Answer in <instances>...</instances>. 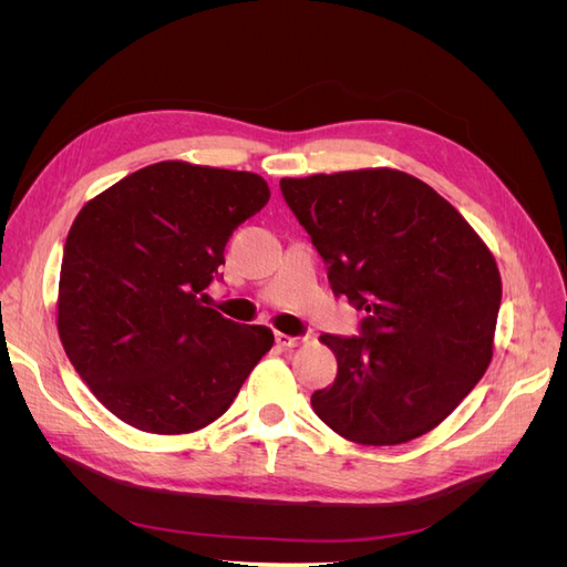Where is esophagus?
Segmentation results:
<instances>
[{"instance_id": "obj_1", "label": "esophagus", "mask_w": 567, "mask_h": 567, "mask_svg": "<svg viewBox=\"0 0 567 567\" xmlns=\"http://www.w3.org/2000/svg\"><path fill=\"white\" fill-rule=\"evenodd\" d=\"M274 338H277V342L281 348H298L300 342H302V338L300 336H286V333H274Z\"/></svg>"}]
</instances>
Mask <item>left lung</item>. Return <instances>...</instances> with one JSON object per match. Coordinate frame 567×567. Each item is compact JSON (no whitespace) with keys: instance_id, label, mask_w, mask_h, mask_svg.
Here are the masks:
<instances>
[{"instance_id":"left-lung-1","label":"left lung","mask_w":567,"mask_h":567,"mask_svg":"<svg viewBox=\"0 0 567 567\" xmlns=\"http://www.w3.org/2000/svg\"><path fill=\"white\" fill-rule=\"evenodd\" d=\"M279 186L329 267L333 296L367 312L359 336L319 338L338 375L312 394L317 416L371 447L433 431L489 367L502 305L492 252L454 205L400 169Z\"/></svg>"}]
</instances>
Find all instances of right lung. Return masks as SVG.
<instances>
[{
	"label": "right lung",
	"mask_w": 567,
	"mask_h": 567,
	"mask_svg": "<svg viewBox=\"0 0 567 567\" xmlns=\"http://www.w3.org/2000/svg\"><path fill=\"white\" fill-rule=\"evenodd\" d=\"M267 200L260 175L165 161L80 210L63 246L59 336L120 421L156 435L200 431L269 352L267 326L205 305L229 236Z\"/></svg>",
	"instance_id": "1"
}]
</instances>
